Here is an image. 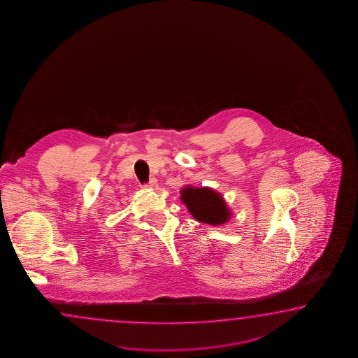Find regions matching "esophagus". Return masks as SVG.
Returning a JSON list of instances; mask_svg holds the SVG:
<instances>
[{
    "label": "esophagus",
    "instance_id": "1",
    "mask_svg": "<svg viewBox=\"0 0 358 358\" xmlns=\"http://www.w3.org/2000/svg\"><path fill=\"white\" fill-rule=\"evenodd\" d=\"M155 184H156V179H151V180H150L148 184H145L143 187H145V188H154Z\"/></svg>",
    "mask_w": 358,
    "mask_h": 358
}]
</instances>
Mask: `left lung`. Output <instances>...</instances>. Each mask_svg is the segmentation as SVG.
Masks as SVG:
<instances>
[{
    "instance_id": "obj_1",
    "label": "left lung",
    "mask_w": 358,
    "mask_h": 358,
    "mask_svg": "<svg viewBox=\"0 0 358 358\" xmlns=\"http://www.w3.org/2000/svg\"><path fill=\"white\" fill-rule=\"evenodd\" d=\"M180 194L182 203L199 222L218 226L226 224L231 217V210L224 202V196L208 187L194 188L187 185L180 190Z\"/></svg>"
}]
</instances>
